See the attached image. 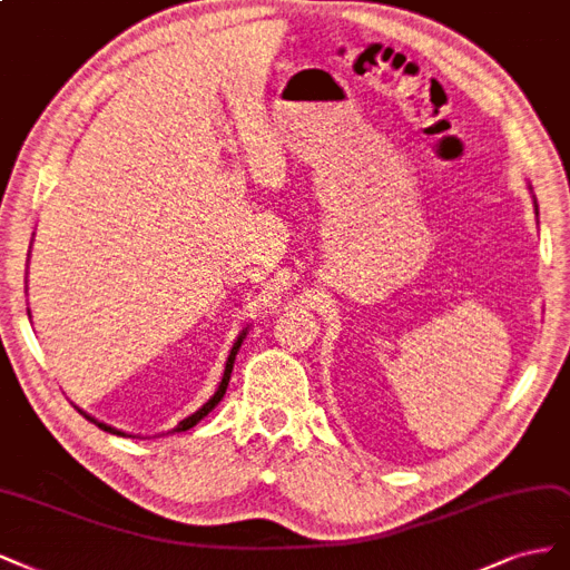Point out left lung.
Wrapping results in <instances>:
<instances>
[{
  "instance_id": "1",
  "label": "left lung",
  "mask_w": 570,
  "mask_h": 570,
  "mask_svg": "<svg viewBox=\"0 0 570 570\" xmlns=\"http://www.w3.org/2000/svg\"><path fill=\"white\" fill-rule=\"evenodd\" d=\"M532 191V189H530ZM532 206H535V215H538V200H535V196H532Z\"/></svg>"
}]
</instances>
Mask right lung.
<instances>
[{
    "label": "right lung",
    "instance_id": "add662e5",
    "mask_svg": "<svg viewBox=\"0 0 570 570\" xmlns=\"http://www.w3.org/2000/svg\"><path fill=\"white\" fill-rule=\"evenodd\" d=\"M30 258V255H28ZM28 315H30V309H28ZM246 334H248V326L244 328L242 334L236 336V341H234V345H232V351H229V357H227V362H225V372H223V381H219V385H217V391L213 393V397L206 402L204 407H198L194 414H189V416H185L179 421V424L173 429V431H168V433H181V431H189V429H194L200 419L204 416H208L215 407H217V402L225 397V393H227V385H229V379H232V370H234V360H236V353H238V347H242V343H244V338H246ZM78 412L85 416V419H89L91 424L95 426H99L101 431H106V433H114V435H122V438H137V435H132V433H125V431H120V429H116V426H108V424H104V421H99V419H95L91 414H87V412H82L80 407H78Z\"/></svg>",
    "mask_w": 570,
    "mask_h": 570
}]
</instances>
